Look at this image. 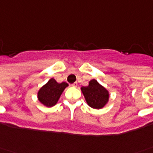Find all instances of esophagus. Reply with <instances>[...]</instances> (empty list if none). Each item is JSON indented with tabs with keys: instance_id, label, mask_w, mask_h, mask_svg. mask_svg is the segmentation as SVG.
I'll use <instances>...</instances> for the list:
<instances>
[{
	"instance_id": "34e87169",
	"label": "esophagus",
	"mask_w": 153,
	"mask_h": 153,
	"mask_svg": "<svg viewBox=\"0 0 153 153\" xmlns=\"http://www.w3.org/2000/svg\"><path fill=\"white\" fill-rule=\"evenodd\" d=\"M77 86H78V84H77V83H74V84H72V87H74V88H76Z\"/></svg>"
}]
</instances>
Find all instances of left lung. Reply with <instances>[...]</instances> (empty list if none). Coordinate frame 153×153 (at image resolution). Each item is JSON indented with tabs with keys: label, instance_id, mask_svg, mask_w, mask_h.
<instances>
[{
	"label": "left lung",
	"instance_id": "1",
	"mask_svg": "<svg viewBox=\"0 0 153 153\" xmlns=\"http://www.w3.org/2000/svg\"><path fill=\"white\" fill-rule=\"evenodd\" d=\"M81 91L88 105L95 109H101L109 100V92L96 79H91L86 87H81Z\"/></svg>",
	"mask_w": 153,
	"mask_h": 153
}]
</instances>
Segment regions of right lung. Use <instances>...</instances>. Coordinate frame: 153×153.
Wrapping results in <instances>:
<instances>
[{
	"mask_svg": "<svg viewBox=\"0 0 153 153\" xmlns=\"http://www.w3.org/2000/svg\"><path fill=\"white\" fill-rule=\"evenodd\" d=\"M69 84L65 82L58 83L56 80L51 78V79L44 84L37 93V98L40 103L45 107L54 106L61 96L62 93Z\"/></svg>",
	"mask_w": 153,
	"mask_h": 153,
	"instance_id": "add662e5",
	"label": "right lung"
}]
</instances>
